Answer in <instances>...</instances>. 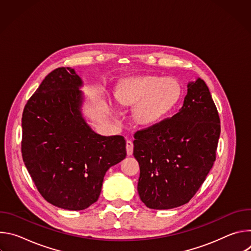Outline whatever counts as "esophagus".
<instances>
[{"mask_svg": "<svg viewBox=\"0 0 251 251\" xmlns=\"http://www.w3.org/2000/svg\"><path fill=\"white\" fill-rule=\"evenodd\" d=\"M133 142L131 140H127L126 141V151H127V155L131 156L133 154Z\"/></svg>", "mask_w": 251, "mask_h": 251, "instance_id": "esophagus-1", "label": "esophagus"}]
</instances>
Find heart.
<instances>
[{"label": "heart", "mask_w": 251, "mask_h": 251, "mask_svg": "<svg viewBox=\"0 0 251 251\" xmlns=\"http://www.w3.org/2000/svg\"><path fill=\"white\" fill-rule=\"evenodd\" d=\"M115 97L121 105H135L133 117L138 124L151 126L173 110L181 98V86L170 77L134 76L119 84Z\"/></svg>", "instance_id": "obj_1"}]
</instances>
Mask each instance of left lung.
I'll use <instances>...</instances> for the list:
<instances>
[{"label": "left lung", "mask_w": 251, "mask_h": 251, "mask_svg": "<svg viewBox=\"0 0 251 251\" xmlns=\"http://www.w3.org/2000/svg\"><path fill=\"white\" fill-rule=\"evenodd\" d=\"M220 134L216 104L205 82L198 78L188 84L180 111L134 134L141 201L153 209L189 202L216 161Z\"/></svg>", "instance_id": "1"}]
</instances>
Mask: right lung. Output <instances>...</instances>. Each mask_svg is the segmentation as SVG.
Listing matches in <instances>:
<instances>
[{
	"label": "right lung",
	"mask_w": 251,
	"mask_h": 251,
	"mask_svg": "<svg viewBox=\"0 0 251 251\" xmlns=\"http://www.w3.org/2000/svg\"><path fill=\"white\" fill-rule=\"evenodd\" d=\"M81 78L70 67L49 74L27 100L22 118V155L50 203L85 209L101 193L104 176L126 157L123 136H101L81 114Z\"/></svg>",
	"instance_id": "1"
}]
</instances>
